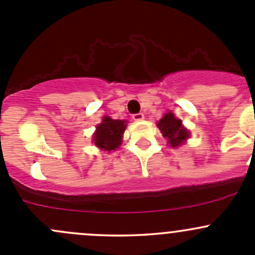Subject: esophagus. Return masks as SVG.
Wrapping results in <instances>:
<instances>
[{"instance_id":"esophagus-1","label":"esophagus","mask_w":255,"mask_h":255,"mask_svg":"<svg viewBox=\"0 0 255 255\" xmlns=\"http://www.w3.org/2000/svg\"><path fill=\"white\" fill-rule=\"evenodd\" d=\"M133 121H135V122H139V121H143L144 120V115L143 113H134V115L132 116Z\"/></svg>"}]
</instances>
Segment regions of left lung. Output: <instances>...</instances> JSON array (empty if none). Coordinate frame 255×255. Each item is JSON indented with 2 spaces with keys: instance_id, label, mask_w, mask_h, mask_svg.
Listing matches in <instances>:
<instances>
[{
  "instance_id": "obj_1",
  "label": "left lung",
  "mask_w": 255,
  "mask_h": 255,
  "mask_svg": "<svg viewBox=\"0 0 255 255\" xmlns=\"http://www.w3.org/2000/svg\"><path fill=\"white\" fill-rule=\"evenodd\" d=\"M159 129L164 137L168 138L171 146H177L189 138V130L181 125V121L175 118L173 113H166L158 122Z\"/></svg>"
}]
</instances>
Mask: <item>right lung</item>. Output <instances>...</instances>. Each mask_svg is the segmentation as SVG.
I'll list each match as a JSON object with an SVG mask.
<instances>
[{
	"label": "right lung",
	"instance_id": "right-lung-1",
	"mask_svg": "<svg viewBox=\"0 0 255 255\" xmlns=\"http://www.w3.org/2000/svg\"><path fill=\"white\" fill-rule=\"evenodd\" d=\"M125 129V121L104 117L101 125L96 127V133L94 134V142L99 148L105 149V150H115L122 143L121 140H122V134Z\"/></svg>",
	"mask_w": 255,
	"mask_h": 255
}]
</instances>
